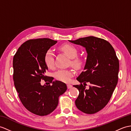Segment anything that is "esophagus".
Returning <instances> with one entry per match:
<instances>
[{
	"mask_svg": "<svg viewBox=\"0 0 131 131\" xmlns=\"http://www.w3.org/2000/svg\"><path fill=\"white\" fill-rule=\"evenodd\" d=\"M67 86H68V89H71V88L72 87V86L70 84H68V85H67Z\"/></svg>",
	"mask_w": 131,
	"mask_h": 131,
	"instance_id": "esophagus-1",
	"label": "esophagus"
}]
</instances>
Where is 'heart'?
I'll return each instance as SVG.
<instances>
[{
    "mask_svg": "<svg viewBox=\"0 0 131 131\" xmlns=\"http://www.w3.org/2000/svg\"><path fill=\"white\" fill-rule=\"evenodd\" d=\"M60 48L66 56L71 59L70 63L72 67L77 69L81 68L83 64V61L77 57L78 51L74 46L70 44H65L60 46ZM44 62L48 68L53 69L54 68V54L51 50H48L46 52L44 56ZM73 76L74 72L71 70H60L54 74V78L56 80L64 83H69L70 81Z\"/></svg>",
    "mask_w": 131,
    "mask_h": 131,
    "instance_id": "1",
    "label": "heart"
}]
</instances>
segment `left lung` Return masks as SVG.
<instances>
[{
  "instance_id": "obj_1",
  "label": "left lung",
  "mask_w": 131,
  "mask_h": 131,
  "mask_svg": "<svg viewBox=\"0 0 131 131\" xmlns=\"http://www.w3.org/2000/svg\"><path fill=\"white\" fill-rule=\"evenodd\" d=\"M69 41L84 47L88 53L84 71L77 79L80 84L74 85L79 91L75 105L84 113H97L108 104L117 85L119 60L113 47L104 39L89 36ZM88 82L91 85L86 90L83 86Z\"/></svg>"
}]
</instances>
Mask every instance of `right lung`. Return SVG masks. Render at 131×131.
<instances>
[{"label": "right lung", "mask_w": 131, "mask_h": 131, "mask_svg": "<svg viewBox=\"0 0 131 131\" xmlns=\"http://www.w3.org/2000/svg\"><path fill=\"white\" fill-rule=\"evenodd\" d=\"M57 41L50 38L29 39L23 43L13 61L14 86L21 102L31 113L44 116L52 113L59 103V97L67 90L66 84L45 75L48 68L44 62L46 52ZM41 80L52 83L42 86Z\"/></svg>", "instance_id": "right-lung-1"}]
</instances>
